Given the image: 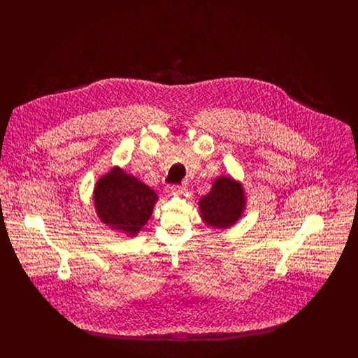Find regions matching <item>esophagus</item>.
<instances>
[{
  "instance_id": "esophagus-1",
  "label": "esophagus",
  "mask_w": 358,
  "mask_h": 358,
  "mask_svg": "<svg viewBox=\"0 0 358 358\" xmlns=\"http://www.w3.org/2000/svg\"><path fill=\"white\" fill-rule=\"evenodd\" d=\"M184 192V187L182 185H171V187L166 189L168 196H178Z\"/></svg>"
}]
</instances>
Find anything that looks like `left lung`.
Wrapping results in <instances>:
<instances>
[{
    "instance_id": "obj_1",
    "label": "left lung",
    "mask_w": 358,
    "mask_h": 358,
    "mask_svg": "<svg viewBox=\"0 0 358 358\" xmlns=\"http://www.w3.org/2000/svg\"><path fill=\"white\" fill-rule=\"evenodd\" d=\"M245 193L241 182L231 176H220L210 192L201 197L200 216L209 227L217 229L231 228L241 219L245 209Z\"/></svg>"
}]
</instances>
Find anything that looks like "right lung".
Instances as JSON below:
<instances>
[{"label":"right lung","mask_w":358,"mask_h":358,"mask_svg":"<svg viewBox=\"0 0 358 358\" xmlns=\"http://www.w3.org/2000/svg\"><path fill=\"white\" fill-rule=\"evenodd\" d=\"M158 196L131 174L114 166L94 187V205L98 217L113 231L130 238L150 219Z\"/></svg>","instance_id":"right-lung-1"}]
</instances>
